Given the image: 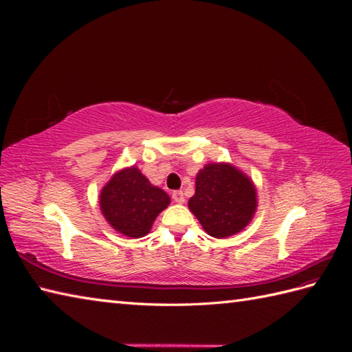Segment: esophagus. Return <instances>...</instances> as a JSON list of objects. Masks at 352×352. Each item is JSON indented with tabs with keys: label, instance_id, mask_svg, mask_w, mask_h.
Segmentation results:
<instances>
[{
	"label": "esophagus",
	"instance_id": "esophagus-1",
	"mask_svg": "<svg viewBox=\"0 0 352 352\" xmlns=\"http://www.w3.org/2000/svg\"><path fill=\"white\" fill-rule=\"evenodd\" d=\"M172 197H173L175 202H177V204H184L185 202V194L182 192V190H175Z\"/></svg>",
	"mask_w": 352,
	"mask_h": 352
}]
</instances>
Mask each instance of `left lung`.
<instances>
[{"label": "left lung", "instance_id": "left-lung-1", "mask_svg": "<svg viewBox=\"0 0 352 352\" xmlns=\"http://www.w3.org/2000/svg\"><path fill=\"white\" fill-rule=\"evenodd\" d=\"M258 199L252 179L230 163H208L195 177L188 208L210 236L223 239L247 228Z\"/></svg>", "mask_w": 352, "mask_h": 352}]
</instances>
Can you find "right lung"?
Masks as SVG:
<instances>
[{
    "mask_svg": "<svg viewBox=\"0 0 352 352\" xmlns=\"http://www.w3.org/2000/svg\"><path fill=\"white\" fill-rule=\"evenodd\" d=\"M168 204L170 197L136 166L116 172L100 192L104 219L116 232L132 239L150 233L154 220Z\"/></svg>",
    "mask_w": 352,
    "mask_h": 352,
    "instance_id": "right-lung-1",
    "label": "right lung"
}]
</instances>
